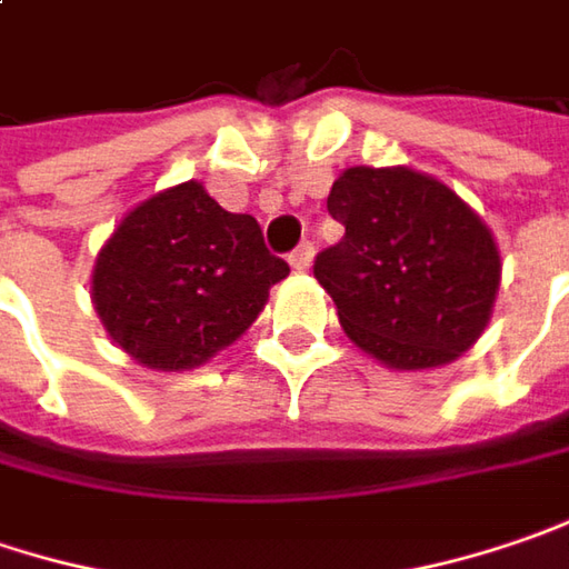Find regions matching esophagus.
I'll return each mask as SVG.
<instances>
[{
    "label": "esophagus",
    "instance_id": "34e87169",
    "mask_svg": "<svg viewBox=\"0 0 569 569\" xmlns=\"http://www.w3.org/2000/svg\"><path fill=\"white\" fill-rule=\"evenodd\" d=\"M311 260H315V244H311V241H302V244L289 254V263H292L296 270H309Z\"/></svg>",
    "mask_w": 569,
    "mask_h": 569
}]
</instances>
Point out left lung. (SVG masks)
<instances>
[{"mask_svg": "<svg viewBox=\"0 0 569 569\" xmlns=\"http://www.w3.org/2000/svg\"><path fill=\"white\" fill-rule=\"evenodd\" d=\"M343 238L315 260V280L347 337L398 372L456 362L490 325L503 260L478 212L439 178L347 168L328 193Z\"/></svg>", "mask_w": 569, "mask_h": 569, "instance_id": "obj_1", "label": "left lung"}]
</instances>
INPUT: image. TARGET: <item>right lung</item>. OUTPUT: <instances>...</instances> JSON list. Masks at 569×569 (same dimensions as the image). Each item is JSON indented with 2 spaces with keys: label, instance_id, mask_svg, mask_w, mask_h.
Wrapping results in <instances>:
<instances>
[{
  "label": "right lung",
  "instance_id": "1",
  "mask_svg": "<svg viewBox=\"0 0 569 569\" xmlns=\"http://www.w3.org/2000/svg\"><path fill=\"white\" fill-rule=\"evenodd\" d=\"M289 277L248 212L200 181L164 187L120 219L91 270V306L113 343L156 372H190L254 325Z\"/></svg>",
  "mask_w": 569,
  "mask_h": 569
}]
</instances>
